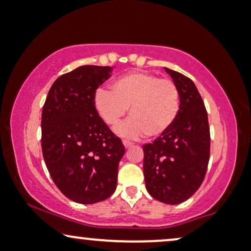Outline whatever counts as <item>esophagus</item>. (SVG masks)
<instances>
[{"label": "esophagus", "instance_id": "obj_1", "mask_svg": "<svg viewBox=\"0 0 251 251\" xmlns=\"http://www.w3.org/2000/svg\"><path fill=\"white\" fill-rule=\"evenodd\" d=\"M123 145H125L126 149H129V148H131V146H132V143L129 142V141H123Z\"/></svg>", "mask_w": 251, "mask_h": 251}]
</instances>
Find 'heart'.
<instances>
[{
	"instance_id": "obj_1",
	"label": "heart",
	"mask_w": 251,
	"mask_h": 251,
	"mask_svg": "<svg viewBox=\"0 0 251 251\" xmlns=\"http://www.w3.org/2000/svg\"><path fill=\"white\" fill-rule=\"evenodd\" d=\"M98 115L116 125L129 108L131 118L114 131L123 138H158L169 130L180 112V92L173 80L150 73H130L112 83V91L99 89L93 97Z\"/></svg>"
}]
</instances>
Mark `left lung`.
Listing matches in <instances>:
<instances>
[{"mask_svg":"<svg viewBox=\"0 0 251 251\" xmlns=\"http://www.w3.org/2000/svg\"><path fill=\"white\" fill-rule=\"evenodd\" d=\"M165 70L180 92V112L167 132L143 145V168L149 194L175 205L193 196L204 180L210 159V128L193 80L177 71Z\"/></svg>","mask_w":251,"mask_h":251,"instance_id":"left-lung-1","label":"left lung"}]
</instances>
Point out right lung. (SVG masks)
Instances as JSON below:
<instances>
[{
  "label": "right lung",
  "instance_id": "1",
  "mask_svg": "<svg viewBox=\"0 0 251 251\" xmlns=\"http://www.w3.org/2000/svg\"><path fill=\"white\" fill-rule=\"evenodd\" d=\"M112 67L82 66L51 85L42 108L41 148L54 183L64 196L93 204L112 196L126 149L93 105Z\"/></svg>",
  "mask_w": 251,
  "mask_h": 251
}]
</instances>
